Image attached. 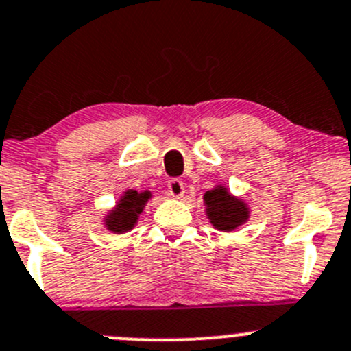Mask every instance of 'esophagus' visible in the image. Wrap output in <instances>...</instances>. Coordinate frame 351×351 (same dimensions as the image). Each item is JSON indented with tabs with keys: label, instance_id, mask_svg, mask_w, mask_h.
<instances>
[{
	"label": "esophagus",
	"instance_id": "esophagus-1",
	"mask_svg": "<svg viewBox=\"0 0 351 351\" xmlns=\"http://www.w3.org/2000/svg\"><path fill=\"white\" fill-rule=\"evenodd\" d=\"M168 191H169V195H171V197L182 198L183 193H185V185H183L182 180L171 178L168 182Z\"/></svg>",
	"mask_w": 351,
	"mask_h": 351
}]
</instances>
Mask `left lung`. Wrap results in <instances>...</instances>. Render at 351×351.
<instances>
[{
  "mask_svg": "<svg viewBox=\"0 0 351 351\" xmlns=\"http://www.w3.org/2000/svg\"><path fill=\"white\" fill-rule=\"evenodd\" d=\"M204 200L210 222L220 230H232V228L245 222L247 217H249L243 202L230 197L223 186L206 191Z\"/></svg>",
  "mask_w": 351,
  "mask_h": 351,
  "instance_id": "8db88e82",
  "label": "left lung"
}]
</instances>
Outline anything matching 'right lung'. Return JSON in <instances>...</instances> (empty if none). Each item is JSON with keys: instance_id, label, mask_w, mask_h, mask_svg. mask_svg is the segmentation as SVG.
<instances>
[{"instance_id": "right-lung-1", "label": "right lung", "mask_w": 351, "mask_h": 351, "mask_svg": "<svg viewBox=\"0 0 351 351\" xmlns=\"http://www.w3.org/2000/svg\"><path fill=\"white\" fill-rule=\"evenodd\" d=\"M149 197V191H143V193H138L136 190L126 191L123 200L110 212V215H108L106 225H108L109 230L119 232V234L131 230Z\"/></svg>"}]
</instances>
